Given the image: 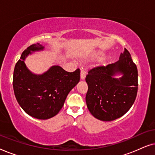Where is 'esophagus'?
<instances>
[{"mask_svg": "<svg viewBox=\"0 0 155 155\" xmlns=\"http://www.w3.org/2000/svg\"><path fill=\"white\" fill-rule=\"evenodd\" d=\"M86 77V72L84 71V70H81L80 71V79L81 80H84Z\"/></svg>", "mask_w": 155, "mask_h": 155, "instance_id": "34e87169", "label": "esophagus"}]
</instances>
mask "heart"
<instances>
[{"label": "heart", "instance_id": "b5f03b06", "mask_svg": "<svg viewBox=\"0 0 155 155\" xmlns=\"http://www.w3.org/2000/svg\"><path fill=\"white\" fill-rule=\"evenodd\" d=\"M103 56H104V54L103 52L101 51H97L92 55V56L94 57V58H101Z\"/></svg>", "mask_w": 155, "mask_h": 155}]
</instances>
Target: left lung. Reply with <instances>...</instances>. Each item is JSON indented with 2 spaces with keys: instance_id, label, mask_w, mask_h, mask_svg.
Wrapping results in <instances>:
<instances>
[{
  "instance_id": "left-lung-1",
  "label": "left lung",
  "mask_w": 155,
  "mask_h": 155,
  "mask_svg": "<svg viewBox=\"0 0 155 155\" xmlns=\"http://www.w3.org/2000/svg\"><path fill=\"white\" fill-rule=\"evenodd\" d=\"M122 75L118 78L116 75ZM86 103L91 114L103 121L124 116L134 103L137 92V69L125 48L117 62L94 68L85 78Z\"/></svg>"
}]
</instances>
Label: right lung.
Returning <instances> with one entry per match:
<instances>
[{
    "instance_id": "1",
    "label": "right lung",
    "mask_w": 155,
    "mask_h": 155,
    "mask_svg": "<svg viewBox=\"0 0 155 155\" xmlns=\"http://www.w3.org/2000/svg\"><path fill=\"white\" fill-rule=\"evenodd\" d=\"M44 46L32 44L25 50L17 62L13 73V90L22 109L32 117L46 120L54 117L62 109L71 90L80 81V69L72 73L59 65H53L41 75L35 74L26 66L25 61L32 52Z\"/></svg>"
}]
</instances>
